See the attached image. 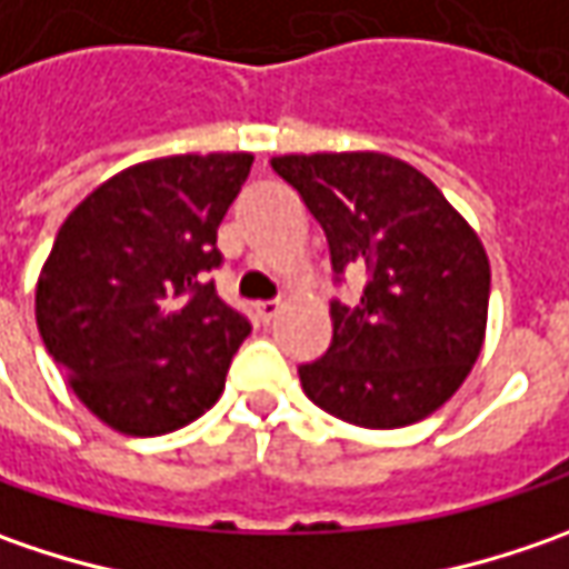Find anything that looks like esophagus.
I'll use <instances>...</instances> for the list:
<instances>
[{
  "instance_id": "obj_1",
  "label": "esophagus",
  "mask_w": 569,
  "mask_h": 569,
  "mask_svg": "<svg viewBox=\"0 0 569 569\" xmlns=\"http://www.w3.org/2000/svg\"><path fill=\"white\" fill-rule=\"evenodd\" d=\"M281 313V303L278 300H262V303H256V317H259V322L262 326H269V322H274V317Z\"/></svg>"
}]
</instances>
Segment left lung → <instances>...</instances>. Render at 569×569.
Masks as SVG:
<instances>
[{
  "label": "left lung",
  "instance_id": "left-lung-1",
  "mask_svg": "<svg viewBox=\"0 0 569 569\" xmlns=\"http://www.w3.org/2000/svg\"><path fill=\"white\" fill-rule=\"evenodd\" d=\"M272 170L317 218L332 269H367L355 307L332 303V345L303 363L310 402L345 425L392 430L447 405L481 355L491 262L421 170L380 151L281 154Z\"/></svg>",
  "mask_w": 569,
  "mask_h": 569
}]
</instances>
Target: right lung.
Wrapping results in <instances>:
<instances>
[{"label":"right lung","mask_w":569,"mask_h":569,"mask_svg":"<svg viewBox=\"0 0 569 569\" xmlns=\"http://www.w3.org/2000/svg\"><path fill=\"white\" fill-rule=\"evenodd\" d=\"M252 154H173L100 183L56 233L37 329L81 405L129 437H161L224 392L250 322L206 272Z\"/></svg>","instance_id":"obj_1"}]
</instances>
